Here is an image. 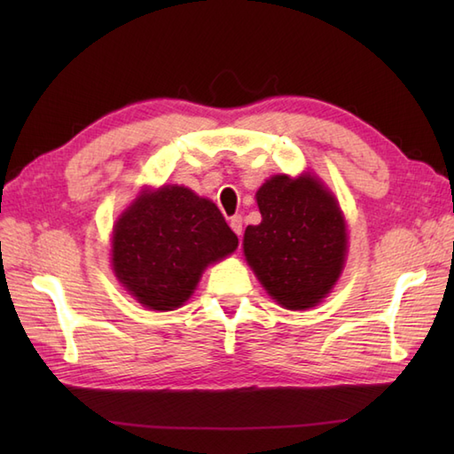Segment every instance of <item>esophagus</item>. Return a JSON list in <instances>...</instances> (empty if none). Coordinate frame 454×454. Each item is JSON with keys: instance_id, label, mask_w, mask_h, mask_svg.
Masks as SVG:
<instances>
[{"instance_id": "esophagus-1", "label": "esophagus", "mask_w": 454, "mask_h": 454, "mask_svg": "<svg viewBox=\"0 0 454 454\" xmlns=\"http://www.w3.org/2000/svg\"><path fill=\"white\" fill-rule=\"evenodd\" d=\"M242 224H244V220H242V216H239V215L230 218V228H232L238 236H242Z\"/></svg>"}]
</instances>
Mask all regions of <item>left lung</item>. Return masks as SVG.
<instances>
[{"instance_id": "8db88e82", "label": "left lung", "mask_w": 454, "mask_h": 454, "mask_svg": "<svg viewBox=\"0 0 454 454\" xmlns=\"http://www.w3.org/2000/svg\"><path fill=\"white\" fill-rule=\"evenodd\" d=\"M255 199L262 222L246 228L244 254L259 283L286 310L322 302L347 255V226L333 192L302 173L273 176Z\"/></svg>"}]
</instances>
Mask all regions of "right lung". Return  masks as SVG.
<instances>
[{
	"label": "right lung",
	"instance_id": "add662e5",
	"mask_svg": "<svg viewBox=\"0 0 454 454\" xmlns=\"http://www.w3.org/2000/svg\"><path fill=\"white\" fill-rule=\"evenodd\" d=\"M238 247L215 202L187 187L144 189L113 228L111 259L119 283L150 308L176 310L202 271Z\"/></svg>",
	"mask_w": 454,
	"mask_h": 454
}]
</instances>
